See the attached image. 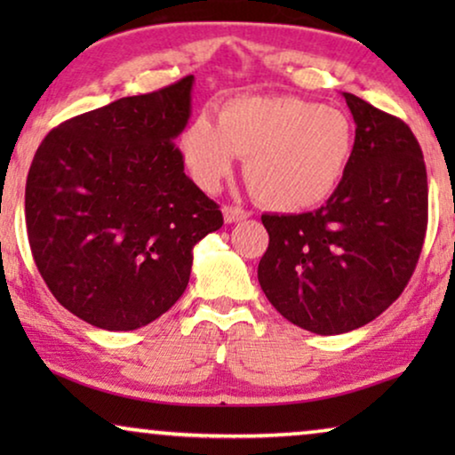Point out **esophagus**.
<instances>
[{"label":"esophagus","instance_id":"esophagus-1","mask_svg":"<svg viewBox=\"0 0 455 455\" xmlns=\"http://www.w3.org/2000/svg\"><path fill=\"white\" fill-rule=\"evenodd\" d=\"M248 213L244 209H238V207H229V204H226L223 207V220H226V223H235V221H242L246 220Z\"/></svg>","mask_w":455,"mask_h":455}]
</instances>
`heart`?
I'll return each mask as SVG.
<instances>
[{"label":"heart","instance_id":"1","mask_svg":"<svg viewBox=\"0 0 455 455\" xmlns=\"http://www.w3.org/2000/svg\"><path fill=\"white\" fill-rule=\"evenodd\" d=\"M344 111L291 95H244L220 109V124L196 116L180 148L195 182L215 192L246 157L244 176L267 209L300 213L325 203L352 155Z\"/></svg>","mask_w":455,"mask_h":455}]
</instances>
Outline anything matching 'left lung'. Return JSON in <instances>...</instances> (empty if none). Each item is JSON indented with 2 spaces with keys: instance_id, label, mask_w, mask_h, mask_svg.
<instances>
[{
  "instance_id": "8db88e82",
  "label": "left lung",
  "mask_w": 455,
  "mask_h": 455,
  "mask_svg": "<svg viewBox=\"0 0 455 455\" xmlns=\"http://www.w3.org/2000/svg\"><path fill=\"white\" fill-rule=\"evenodd\" d=\"M356 124L344 178L321 209L263 215L265 296L294 325L339 335L377 319L419 263L427 232V167L406 124L341 92Z\"/></svg>"
}]
</instances>
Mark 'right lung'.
Instances as JSON below:
<instances>
[{"label": "right lung", "instance_id": "obj_1", "mask_svg": "<svg viewBox=\"0 0 455 455\" xmlns=\"http://www.w3.org/2000/svg\"><path fill=\"white\" fill-rule=\"evenodd\" d=\"M192 84L86 111L35 153L24 213L36 269L61 307L99 329L132 331L167 313L188 285L192 248L223 226L173 145Z\"/></svg>", "mask_w": 455, "mask_h": 455}]
</instances>
